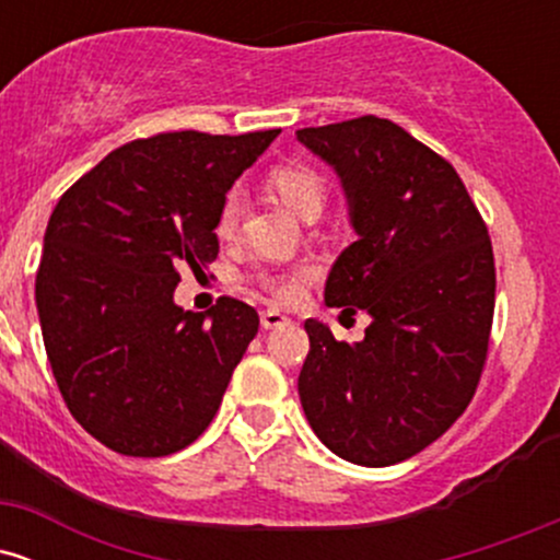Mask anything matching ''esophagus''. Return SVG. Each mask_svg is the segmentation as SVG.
<instances>
[{
	"instance_id": "34e87169",
	"label": "esophagus",
	"mask_w": 560,
	"mask_h": 560,
	"mask_svg": "<svg viewBox=\"0 0 560 560\" xmlns=\"http://www.w3.org/2000/svg\"><path fill=\"white\" fill-rule=\"evenodd\" d=\"M260 324L262 329H281V326L292 324V318L284 316L281 311H276V307H268V311L260 313Z\"/></svg>"
}]
</instances>
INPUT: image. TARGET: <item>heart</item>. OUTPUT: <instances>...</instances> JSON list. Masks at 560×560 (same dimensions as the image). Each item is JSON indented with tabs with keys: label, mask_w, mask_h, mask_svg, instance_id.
<instances>
[{
	"label": "heart",
	"mask_w": 560,
	"mask_h": 560,
	"mask_svg": "<svg viewBox=\"0 0 560 560\" xmlns=\"http://www.w3.org/2000/svg\"><path fill=\"white\" fill-rule=\"evenodd\" d=\"M268 184L276 195L281 197V202L300 218H316L324 210L326 197H329V182L320 173L316 165L311 163H279L268 171ZM242 215V195L240 189H229L221 199V208L215 215V231L221 236L234 234L236 223ZM313 271L311 266H294V268H258L249 281L260 289L266 298L281 305L300 300L305 287L311 284Z\"/></svg>",
	"instance_id": "b5f03b06"
}]
</instances>
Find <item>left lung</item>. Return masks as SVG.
<instances>
[{
    "instance_id": "8db88e82",
    "label": "left lung",
    "mask_w": 560,
    "mask_h": 560,
    "mask_svg": "<svg viewBox=\"0 0 560 560\" xmlns=\"http://www.w3.org/2000/svg\"><path fill=\"white\" fill-rule=\"evenodd\" d=\"M298 139L339 173L358 231L326 305L374 318L355 345L305 320L302 410L339 458L400 464L445 434L479 387L494 313L490 231L453 165L387 118L300 128Z\"/></svg>"
}]
</instances>
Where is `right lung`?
Listing matches in <instances>:
<instances>
[{
	"label": "right lung",
	"instance_id": "add662e5",
	"mask_svg": "<svg viewBox=\"0 0 560 560\" xmlns=\"http://www.w3.org/2000/svg\"><path fill=\"white\" fill-rule=\"evenodd\" d=\"M279 133L128 141L49 215L36 271L44 347L73 419L115 453H176L221 408L258 313L234 298L182 311L173 289L178 268L197 273L218 258L221 199Z\"/></svg>",
	"mask_w": 560,
	"mask_h": 560
}]
</instances>
